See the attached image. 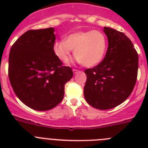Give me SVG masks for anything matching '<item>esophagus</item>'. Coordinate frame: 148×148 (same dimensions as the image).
Masks as SVG:
<instances>
[{
    "instance_id": "obj_1",
    "label": "esophagus",
    "mask_w": 148,
    "mask_h": 148,
    "mask_svg": "<svg viewBox=\"0 0 148 148\" xmlns=\"http://www.w3.org/2000/svg\"><path fill=\"white\" fill-rule=\"evenodd\" d=\"M73 73H74V74H76V73L78 72V70H75V69H73Z\"/></svg>"
}]
</instances>
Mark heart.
Returning a JSON list of instances; mask_svg holds the SVG:
<instances>
[{
  "label": "heart",
  "mask_w": 148,
  "mask_h": 148,
  "mask_svg": "<svg viewBox=\"0 0 148 148\" xmlns=\"http://www.w3.org/2000/svg\"><path fill=\"white\" fill-rule=\"evenodd\" d=\"M75 49V61L86 66H93L101 61L107 49V38L98 30L80 31L67 35L65 40L56 41L53 52L64 62L70 60Z\"/></svg>",
  "instance_id": "obj_1"
}]
</instances>
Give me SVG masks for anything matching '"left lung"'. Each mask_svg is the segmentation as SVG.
Masks as SVG:
<instances>
[{
  "mask_svg": "<svg viewBox=\"0 0 148 148\" xmlns=\"http://www.w3.org/2000/svg\"><path fill=\"white\" fill-rule=\"evenodd\" d=\"M108 39L105 57L97 66L84 71V95L89 104L109 110L124 102L136 82L138 56L133 43L123 32L104 27Z\"/></svg>",
  "mask_w": 148,
  "mask_h": 148,
  "instance_id": "8db88e82",
  "label": "left lung"
}]
</instances>
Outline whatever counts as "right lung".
Segmentation results:
<instances>
[{"instance_id": "add662e5", "label": "right lung", "mask_w": 148, "mask_h": 148, "mask_svg": "<svg viewBox=\"0 0 148 148\" xmlns=\"http://www.w3.org/2000/svg\"><path fill=\"white\" fill-rule=\"evenodd\" d=\"M53 27L29 30L10 49L9 78L18 98L35 110L53 109L64 98L65 84L73 75L53 52Z\"/></svg>"}]
</instances>
